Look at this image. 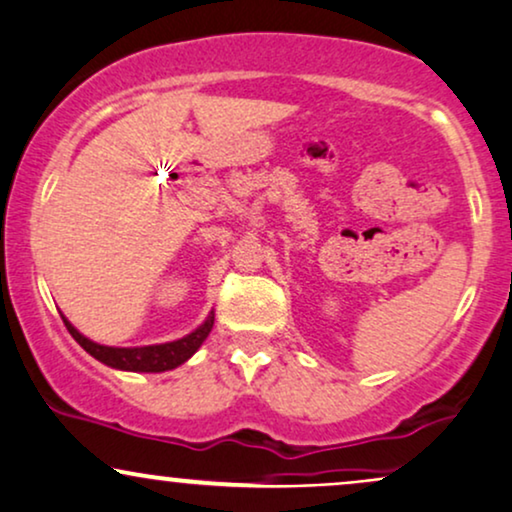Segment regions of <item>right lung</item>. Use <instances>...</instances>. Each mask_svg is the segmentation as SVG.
<instances>
[{"instance_id": "1", "label": "right lung", "mask_w": 512, "mask_h": 512, "mask_svg": "<svg viewBox=\"0 0 512 512\" xmlns=\"http://www.w3.org/2000/svg\"><path fill=\"white\" fill-rule=\"evenodd\" d=\"M63 323H66L68 332L73 334V339L82 346V349L90 353V356L97 358V361L111 365V368L130 370V372H163V370L178 368V365L185 363L187 358L192 356L201 344H204V339L208 337V332H211L213 327V315H208V320L199 327V330H194L192 334H187V337L178 339V342L137 346V349H116V346L94 344L87 337H82V334L75 330L66 318H63Z\"/></svg>"}]
</instances>
